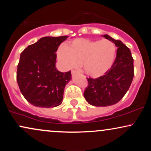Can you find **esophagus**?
<instances>
[{
  "instance_id": "esophagus-1",
  "label": "esophagus",
  "mask_w": 151,
  "mask_h": 151,
  "mask_svg": "<svg viewBox=\"0 0 151 151\" xmlns=\"http://www.w3.org/2000/svg\"><path fill=\"white\" fill-rule=\"evenodd\" d=\"M79 74V72L77 70H72V75H74V74Z\"/></svg>"
}]
</instances>
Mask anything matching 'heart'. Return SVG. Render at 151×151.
<instances>
[{
    "label": "heart",
    "mask_w": 151,
    "mask_h": 151,
    "mask_svg": "<svg viewBox=\"0 0 151 151\" xmlns=\"http://www.w3.org/2000/svg\"><path fill=\"white\" fill-rule=\"evenodd\" d=\"M116 47L109 40L76 39L58 51V57L66 68L82 63L84 72L90 77L99 78L109 72L116 57Z\"/></svg>",
    "instance_id": "heart-1"
}]
</instances>
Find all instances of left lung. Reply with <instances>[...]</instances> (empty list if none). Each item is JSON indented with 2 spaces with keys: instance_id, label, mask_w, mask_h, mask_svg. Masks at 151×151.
Listing matches in <instances>:
<instances>
[{
  "instance_id": "1",
  "label": "left lung",
  "mask_w": 151,
  "mask_h": 151,
  "mask_svg": "<svg viewBox=\"0 0 151 151\" xmlns=\"http://www.w3.org/2000/svg\"><path fill=\"white\" fill-rule=\"evenodd\" d=\"M103 37L113 42L118 49L115 61L106 74L96 79L87 78L88 86L84 96L89 104L95 106L118 103L129 90L134 76L133 59L129 48L108 35Z\"/></svg>"
}]
</instances>
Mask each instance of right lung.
<instances>
[{"mask_svg": "<svg viewBox=\"0 0 151 151\" xmlns=\"http://www.w3.org/2000/svg\"><path fill=\"white\" fill-rule=\"evenodd\" d=\"M68 36L44 37L20 54L17 81L22 94L35 106L52 108L60 105L71 72L57 70L56 52Z\"/></svg>", "mask_w": 151, "mask_h": 151, "instance_id": "right-lung-1", "label": "right lung"}]
</instances>
